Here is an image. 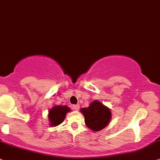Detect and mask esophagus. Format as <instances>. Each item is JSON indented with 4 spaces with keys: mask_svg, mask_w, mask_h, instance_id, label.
<instances>
[{
    "mask_svg": "<svg viewBox=\"0 0 160 160\" xmlns=\"http://www.w3.org/2000/svg\"><path fill=\"white\" fill-rule=\"evenodd\" d=\"M72 108H73V109L75 110H78L79 109H80V105H74L72 106Z\"/></svg>",
    "mask_w": 160,
    "mask_h": 160,
    "instance_id": "obj_1",
    "label": "esophagus"
}]
</instances>
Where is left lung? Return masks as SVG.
Returning a JSON list of instances; mask_svg holds the SVG:
<instances>
[{
  "label": "left lung",
  "mask_w": 160,
  "mask_h": 160,
  "mask_svg": "<svg viewBox=\"0 0 160 160\" xmlns=\"http://www.w3.org/2000/svg\"><path fill=\"white\" fill-rule=\"evenodd\" d=\"M80 112L85 117L86 126L94 132L100 131L105 128L108 125L112 116L109 108L98 100L91 102L88 108H81Z\"/></svg>",
  "instance_id": "left-lung-1"
}]
</instances>
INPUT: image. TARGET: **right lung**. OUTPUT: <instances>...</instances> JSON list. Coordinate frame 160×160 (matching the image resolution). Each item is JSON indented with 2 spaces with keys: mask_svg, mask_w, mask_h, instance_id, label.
I'll return each mask as SVG.
<instances>
[{
  "mask_svg": "<svg viewBox=\"0 0 160 160\" xmlns=\"http://www.w3.org/2000/svg\"><path fill=\"white\" fill-rule=\"evenodd\" d=\"M71 111L67 106L55 105L49 110L48 118L51 127H55L61 124L64 121L66 115L68 112Z\"/></svg>",
  "mask_w": 160,
  "mask_h": 160,
  "instance_id": "right-lung-1",
  "label": "right lung"
}]
</instances>
